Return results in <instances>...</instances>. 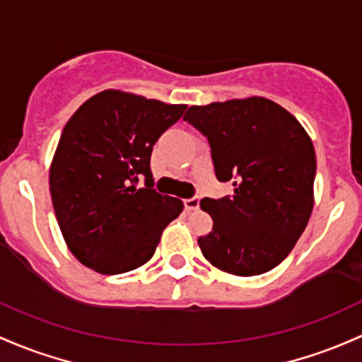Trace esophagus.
<instances>
[{"instance_id": "1", "label": "esophagus", "mask_w": 362, "mask_h": 362, "mask_svg": "<svg viewBox=\"0 0 362 362\" xmlns=\"http://www.w3.org/2000/svg\"><path fill=\"white\" fill-rule=\"evenodd\" d=\"M198 205H200V198H198V197L186 198V200H185V209L188 210V212H192V210H197Z\"/></svg>"}]
</instances>
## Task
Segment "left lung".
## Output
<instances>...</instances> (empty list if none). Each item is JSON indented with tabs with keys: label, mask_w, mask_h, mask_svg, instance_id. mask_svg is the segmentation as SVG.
<instances>
[{
	"label": "left lung",
	"mask_w": 362,
	"mask_h": 362,
	"mask_svg": "<svg viewBox=\"0 0 362 362\" xmlns=\"http://www.w3.org/2000/svg\"><path fill=\"white\" fill-rule=\"evenodd\" d=\"M182 119L212 148L215 176L233 197L203 198L214 227L198 238L203 257L239 277L279 265L306 229L313 210L315 147L289 111L265 97L192 105Z\"/></svg>",
	"instance_id": "obj_1"
}]
</instances>
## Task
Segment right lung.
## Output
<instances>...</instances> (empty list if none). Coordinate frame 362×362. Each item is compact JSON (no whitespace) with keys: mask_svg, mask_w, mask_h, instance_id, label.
<instances>
[{"mask_svg":"<svg viewBox=\"0 0 362 362\" xmlns=\"http://www.w3.org/2000/svg\"><path fill=\"white\" fill-rule=\"evenodd\" d=\"M129 92H99L64 124L49 169L56 218L73 257L104 275L147 263L162 230L185 209L157 193L150 156L185 112ZM146 177L144 189L137 180Z\"/></svg>","mask_w":362,"mask_h":362,"instance_id":"add662e5","label":"right lung"}]
</instances>
